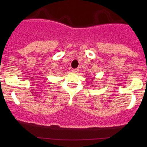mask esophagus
Returning a JSON list of instances; mask_svg holds the SVG:
<instances>
[{
	"mask_svg": "<svg viewBox=\"0 0 147 147\" xmlns=\"http://www.w3.org/2000/svg\"><path fill=\"white\" fill-rule=\"evenodd\" d=\"M72 71V72H73V73H78V72H79V69H73Z\"/></svg>",
	"mask_w": 147,
	"mask_h": 147,
	"instance_id": "esophagus-1",
	"label": "esophagus"
}]
</instances>
